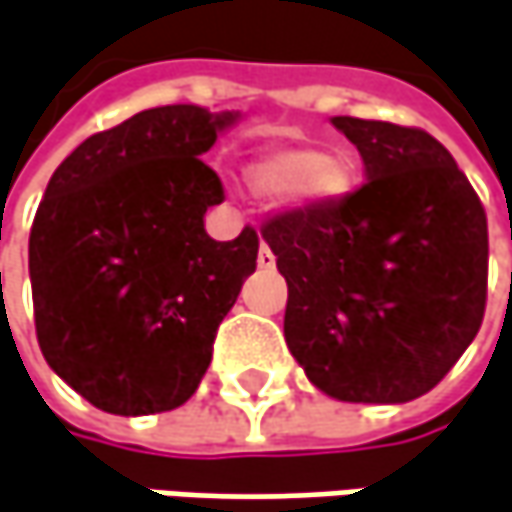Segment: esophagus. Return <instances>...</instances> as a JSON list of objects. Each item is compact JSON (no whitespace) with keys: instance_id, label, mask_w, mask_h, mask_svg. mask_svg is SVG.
Here are the masks:
<instances>
[{"instance_id":"obj_1","label":"esophagus","mask_w":512,"mask_h":512,"mask_svg":"<svg viewBox=\"0 0 512 512\" xmlns=\"http://www.w3.org/2000/svg\"><path fill=\"white\" fill-rule=\"evenodd\" d=\"M256 262H259V268L265 270H270L276 265V256H273V250L268 247V242H262V247H259V259H256Z\"/></svg>"}]
</instances>
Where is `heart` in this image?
<instances>
[{"label": "heart", "instance_id": "heart-1", "mask_svg": "<svg viewBox=\"0 0 512 512\" xmlns=\"http://www.w3.org/2000/svg\"><path fill=\"white\" fill-rule=\"evenodd\" d=\"M351 164L337 152H322L311 143L276 146L256 158L247 169V181L259 195L282 198L288 195L296 204L325 207L343 198L351 187Z\"/></svg>", "mask_w": 512, "mask_h": 512}]
</instances>
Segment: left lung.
<instances>
[{
  "label": "left lung",
  "instance_id": "8db88e82",
  "mask_svg": "<svg viewBox=\"0 0 512 512\" xmlns=\"http://www.w3.org/2000/svg\"><path fill=\"white\" fill-rule=\"evenodd\" d=\"M366 184L279 213L262 239L288 282L285 343L308 380L348 403L435 389L487 308V213L444 143L418 126L334 117Z\"/></svg>",
  "mask_w": 512,
  "mask_h": 512
}]
</instances>
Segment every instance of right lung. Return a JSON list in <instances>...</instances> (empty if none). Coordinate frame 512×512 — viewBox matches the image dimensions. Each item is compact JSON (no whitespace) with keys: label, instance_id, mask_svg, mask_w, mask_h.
Returning a JSON list of instances; mask_svg holds the SVG:
<instances>
[{"label":"right lung","instance_id":"right-lung-1","mask_svg":"<svg viewBox=\"0 0 512 512\" xmlns=\"http://www.w3.org/2000/svg\"><path fill=\"white\" fill-rule=\"evenodd\" d=\"M236 112L158 106L80 143L39 201L28 270L42 357L91 406L152 415L187 403L259 236L204 230L224 201L201 155Z\"/></svg>","mask_w":512,"mask_h":512}]
</instances>
